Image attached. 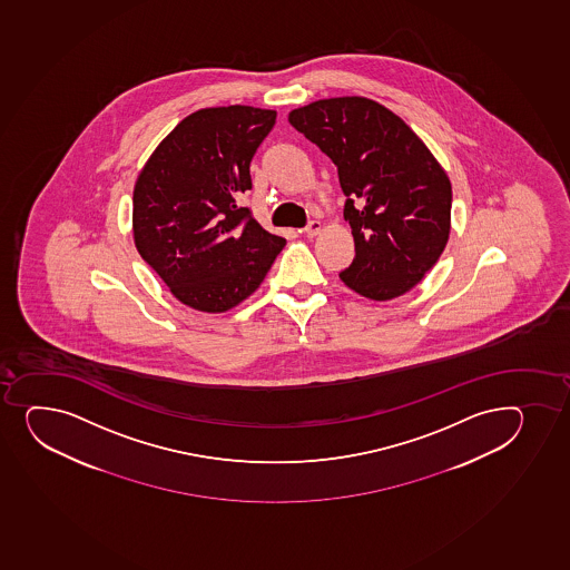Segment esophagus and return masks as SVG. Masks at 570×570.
<instances>
[{"label":"esophagus","mask_w":570,"mask_h":570,"mask_svg":"<svg viewBox=\"0 0 570 570\" xmlns=\"http://www.w3.org/2000/svg\"><path fill=\"white\" fill-rule=\"evenodd\" d=\"M321 228H323L321 222H309L307 223V227L304 228V234H306L307 238H315V236L321 233Z\"/></svg>","instance_id":"obj_1"}]
</instances>
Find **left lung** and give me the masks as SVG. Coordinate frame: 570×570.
<instances>
[{
  "label": "left lung",
  "mask_w": 570,
  "mask_h": 570,
  "mask_svg": "<svg viewBox=\"0 0 570 570\" xmlns=\"http://www.w3.org/2000/svg\"><path fill=\"white\" fill-rule=\"evenodd\" d=\"M288 121L337 167L356 252L342 282L375 302L409 293L449 242L444 168L400 116L367 97L318 99Z\"/></svg>",
  "instance_id": "left-lung-1"
}]
</instances>
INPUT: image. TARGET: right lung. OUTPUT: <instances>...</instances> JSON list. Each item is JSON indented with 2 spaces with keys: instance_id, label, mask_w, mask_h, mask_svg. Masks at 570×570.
Here are the masks:
<instances>
[{
  "instance_id": "1",
  "label": "right lung",
  "mask_w": 570,
  "mask_h": 570,
  "mask_svg": "<svg viewBox=\"0 0 570 570\" xmlns=\"http://www.w3.org/2000/svg\"><path fill=\"white\" fill-rule=\"evenodd\" d=\"M276 110L200 108L168 132L132 189L140 257L181 304L223 313L252 296L287 240L238 204Z\"/></svg>"
}]
</instances>
